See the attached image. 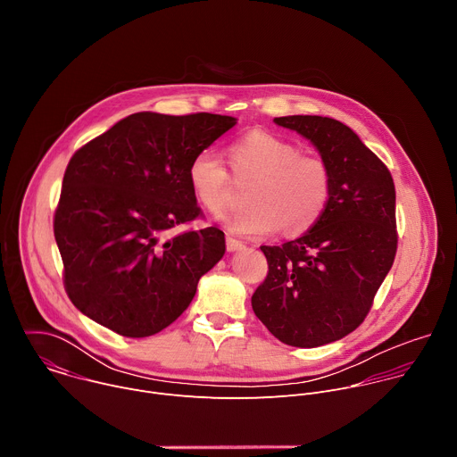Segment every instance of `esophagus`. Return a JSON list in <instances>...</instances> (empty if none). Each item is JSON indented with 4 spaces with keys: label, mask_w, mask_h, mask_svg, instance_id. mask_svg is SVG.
<instances>
[{
    "label": "esophagus",
    "mask_w": 457,
    "mask_h": 457,
    "mask_svg": "<svg viewBox=\"0 0 457 457\" xmlns=\"http://www.w3.org/2000/svg\"><path fill=\"white\" fill-rule=\"evenodd\" d=\"M226 247H228V251H238L244 247V242L235 237H226Z\"/></svg>",
    "instance_id": "obj_1"
}]
</instances>
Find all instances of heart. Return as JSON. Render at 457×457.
Instances as JSON below:
<instances>
[{"label":"heart","instance_id":"b5f03b06","mask_svg":"<svg viewBox=\"0 0 457 457\" xmlns=\"http://www.w3.org/2000/svg\"><path fill=\"white\" fill-rule=\"evenodd\" d=\"M228 161L237 177L256 179L247 193L249 208L224 217L229 231L264 237L282 229L287 237L309 231L325 213L333 193V171L321 155L266 129L235 139ZM193 199L210 215H220L231 199L224 162L210 150L195 154L186 170Z\"/></svg>","mask_w":457,"mask_h":457}]
</instances>
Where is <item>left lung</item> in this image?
I'll list each match as a JSON object with an SVG mask.
<instances>
[{
    "mask_svg": "<svg viewBox=\"0 0 457 457\" xmlns=\"http://www.w3.org/2000/svg\"><path fill=\"white\" fill-rule=\"evenodd\" d=\"M275 122L316 146L331 166L333 193L328 210L303 237L260 247L270 271L251 305L280 342L318 347L358 328L393 268L396 189L388 168L344 122L320 115Z\"/></svg>",
    "mask_w": 457,
    "mask_h": 457,
    "instance_id": "8db88e82",
    "label": "left lung"
}]
</instances>
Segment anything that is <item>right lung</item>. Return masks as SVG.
<instances>
[{
    "instance_id": "obj_1",
    "label": "right lung",
    "mask_w": 457,
    "mask_h": 457,
    "mask_svg": "<svg viewBox=\"0 0 457 457\" xmlns=\"http://www.w3.org/2000/svg\"><path fill=\"white\" fill-rule=\"evenodd\" d=\"M237 122L208 112H139L81 146L62 177L54 237L72 303L110 331L152 337L189 305L226 251L203 217L186 170Z\"/></svg>"
}]
</instances>
